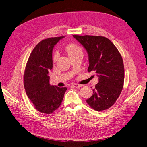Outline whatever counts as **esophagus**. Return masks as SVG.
<instances>
[{"label": "esophagus", "mask_w": 147, "mask_h": 147, "mask_svg": "<svg viewBox=\"0 0 147 147\" xmlns=\"http://www.w3.org/2000/svg\"><path fill=\"white\" fill-rule=\"evenodd\" d=\"M72 86L74 87H76V88H79V87H81L82 86H83V84H74Z\"/></svg>", "instance_id": "obj_1"}]
</instances>
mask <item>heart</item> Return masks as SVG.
Segmentation results:
<instances>
[{
  "label": "heart",
  "mask_w": 147,
  "mask_h": 147,
  "mask_svg": "<svg viewBox=\"0 0 147 147\" xmlns=\"http://www.w3.org/2000/svg\"><path fill=\"white\" fill-rule=\"evenodd\" d=\"M66 51L68 53L69 57L75 55L77 53H79V52H81V49L80 48L79 46H78L77 45H76L75 44H69L66 46ZM57 57V54H55L54 55L53 57V60H55L56 58Z\"/></svg>",
  "instance_id": "heart-1"
}]
</instances>
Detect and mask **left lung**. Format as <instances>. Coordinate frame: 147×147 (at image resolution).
Segmentation results:
<instances>
[{
    "instance_id": "8db88e82",
    "label": "left lung",
    "mask_w": 147,
    "mask_h": 147,
    "mask_svg": "<svg viewBox=\"0 0 147 147\" xmlns=\"http://www.w3.org/2000/svg\"><path fill=\"white\" fill-rule=\"evenodd\" d=\"M74 37L84 46L89 55L88 72L95 71L99 79L87 103L94 110H106L115 104L124 86V66L114 44L106 37L77 36Z\"/></svg>"
}]
</instances>
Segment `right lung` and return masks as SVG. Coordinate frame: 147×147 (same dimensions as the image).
Segmentation results:
<instances>
[{"label": "right lung", "instance_id": "add662e5", "mask_svg": "<svg viewBox=\"0 0 147 147\" xmlns=\"http://www.w3.org/2000/svg\"><path fill=\"white\" fill-rule=\"evenodd\" d=\"M64 37H51L39 42L29 56L24 72L26 95L40 112L51 114L61 105L66 87L49 84V70L52 69V50Z\"/></svg>", "mask_w": 147, "mask_h": 147}]
</instances>
